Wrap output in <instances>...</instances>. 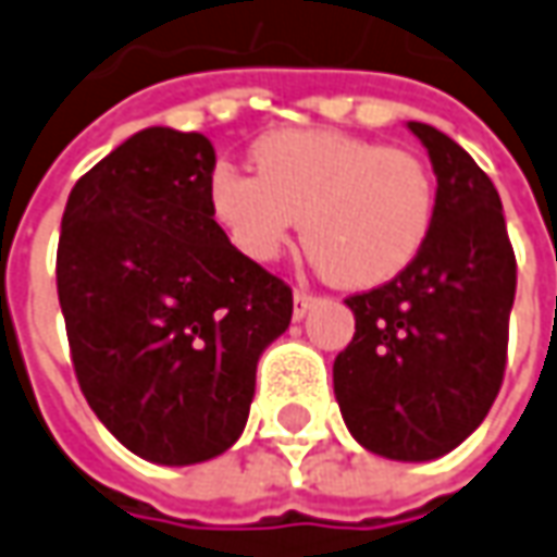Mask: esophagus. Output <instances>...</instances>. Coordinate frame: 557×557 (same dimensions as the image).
<instances>
[{
    "instance_id": "34e87169",
    "label": "esophagus",
    "mask_w": 557,
    "mask_h": 557,
    "mask_svg": "<svg viewBox=\"0 0 557 557\" xmlns=\"http://www.w3.org/2000/svg\"><path fill=\"white\" fill-rule=\"evenodd\" d=\"M315 304V297L312 294H306V290H294V319L300 322L306 319V312H309V306Z\"/></svg>"
}]
</instances>
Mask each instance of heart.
I'll list each match as a JSON object with an SVG mask.
<instances>
[{"mask_svg":"<svg viewBox=\"0 0 557 557\" xmlns=\"http://www.w3.org/2000/svg\"><path fill=\"white\" fill-rule=\"evenodd\" d=\"M257 174L218 168L208 208L251 260H272L300 230L315 267L343 287L408 270L435 220V181L405 149L346 131H275L251 149Z\"/></svg>","mask_w":557,"mask_h":557,"instance_id":"heart-1","label":"heart"}]
</instances>
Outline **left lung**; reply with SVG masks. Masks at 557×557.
Segmentation results:
<instances>
[{"label": "left lung", "instance_id": "8db88e82", "mask_svg": "<svg viewBox=\"0 0 557 557\" xmlns=\"http://www.w3.org/2000/svg\"><path fill=\"white\" fill-rule=\"evenodd\" d=\"M408 128L438 177L432 233L389 285L346 300L356 337L334 361V395L364 450L429 462L466 442L499 392L515 253L475 159L432 125Z\"/></svg>", "mask_w": 557, "mask_h": 557}]
</instances>
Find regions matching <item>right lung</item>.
<instances>
[{"label": "right lung", "instance_id": "right-lung-1", "mask_svg": "<svg viewBox=\"0 0 557 557\" xmlns=\"http://www.w3.org/2000/svg\"><path fill=\"white\" fill-rule=\"evenodd\" d=\"M205 134L144 128L73 186L58 297L97 420L159 466L220 457L245 432L257 361L290 324V287L211 218Z\"/></svg>", "mask_w": 557, "mask_h": 557}]
</instances>
